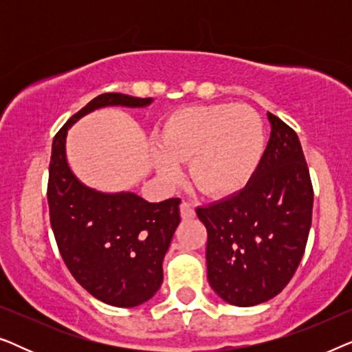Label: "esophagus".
Listing matches in <instances>:
<instances>
[{
	"instance_id": "obj_1",
	"label": "esophagus",
	"mask_w": 352,
	"mask_h": 352,
	"mask_svg": "<svg viewBox=\"0 0 352 352\" xmlns=\"http://www.w3.org/2000/svg\"><path fill=\"white\" fill-rule=\"evenodd\" d=\"M179 211H181V218H182V219H192V218H195L194 205H192L190 201H182L181 206H179Z\"/></svg>"
}]
</instances>
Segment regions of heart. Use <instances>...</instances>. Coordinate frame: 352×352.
I'll use <instances>...</instances> for the list:
<instances>
[{
	"label": "heart",
	"instance_id": "obj_1",
	"mask_svg": "<svg viewBox=\"0 0 352 352\" xmlns=\"http://www.w3.org/2000/svg\"><path fill=\"white\" fill-rule=\"evenodd\" d=\"M264 148L266 131L254 109L226 102L192 105L165 120L153 165L173 184L181 177L179 163L189 160V176L197 189L228 197L248 186Z\"/></svg>",
	"mask_w": 352,
	"mask_h": 352
}]
</instances>
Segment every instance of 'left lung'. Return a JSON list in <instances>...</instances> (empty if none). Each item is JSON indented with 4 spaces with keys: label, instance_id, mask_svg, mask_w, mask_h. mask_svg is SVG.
Here are the masks:
<instances>
[{
    "label": "left lung",
    "instance_id": "8db88e82",
    "mask_svg": "<svg viewBox=\"0 0 352 352\" xmlns=\"http://www.w3.org/2000/svg\"><path fill=\"white\" fill-rule=\"evenodd\" d=\"M267 118L271 138L248 186L195 210L208 232L210 287L240 307L269 301L287 287L312 221L314 192L300 139L276 115Z\"/></svg>",
    "mask_w": 352,
    "mask_h": 352
}]
</instances>
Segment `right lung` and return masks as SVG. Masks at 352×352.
I'll return each instance as SVG.
<instances>
[{"label": "right lung", "mask_w": 352, "mask_h": 352, "mask_svg": "<svg viewBox=\"0 0 352 352\" xmlns=\"http://www.w3.org/2000/svg\"><path fill=\"white\" fill-rule=\"evenodd\" d=\"M152 98L105 93L76 112L52 141L47 181L51 228L75 280L105 305L134 307L151 300L163 282V258L181 223V199L151 204L134 192L104 194L72 173L65 153L69 128L112 105L147 107Z\"/></svg>", "instance_id": "1"}]
</instances>
